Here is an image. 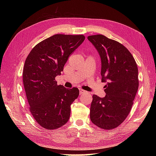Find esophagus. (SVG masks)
<instances>
[{"instance_id":"esophagus-1","label":"esophagus","mask_w":156,"mask_h":156,"mask_svg":"<svg viewBox=\"0 0 156 156\" xmlns=\"http://www.w3.org/2000/svg\"><path fill=\"white\" fill-rule=\"evenodd\" d=\"M79 92H80V94L81 95V94H83L86 93V91L84 90H82V88H80V89H79Z\"/></svg>"}]
</instances>
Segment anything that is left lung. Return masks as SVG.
I'll use <instances>...</instances> for the list:
<instances>
[{"label": "left lung", "instance_id": "left-lung-1", "mask_svg": "<svg viewBox=\"0 0 156 156\" xmlns=\"http://www.w3.org/2000/svg\"><path fill=\"white\" fill-rule=\"evenodd\" d=\"M101 59L102 82L106 96L94 94L90 106L92 122L103 129L120 125L131 111L139 87L138 68L124 45L103 35L88 36Z\"/></svg>", "mask_w": 156, "mask_h": 156}]
</instances>
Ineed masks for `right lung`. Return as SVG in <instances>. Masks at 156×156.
I'll return each mask as SVG.
<instances>
[{
	"instance_id": "obj_1",
	"label": "right lung",
	"mask_w": 156,
	"mask_h": 156,
	"mask_svg": "<svg viewBox=\"0 0 156 156\" xmlns=\"http://www.w3.org/2000/svg\"><path fill=\"white\" fill-rule=\"evenodd\" d=\"M84 39L83 35L56 34L36 45L26 58L23 72L26 97L29 111L42 127L56 129L69 120L79 90L58 85L55 78Z\"/></svg>"
}]
</instances>
